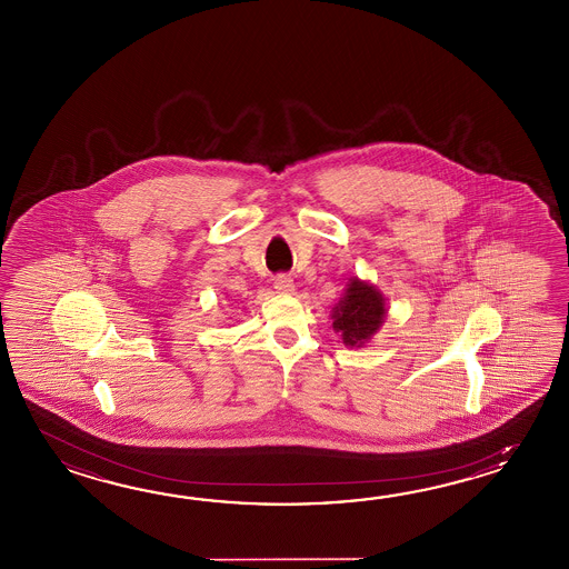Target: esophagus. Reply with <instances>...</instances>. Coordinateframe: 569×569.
<instances>
[{"label": "esophagus", "mask_w": 569, "mask_h": 569, "mask_svg": "<svg viewBox=\"0 0 569 569\" xmlns=\"http://www.w3.org/2000/svg\"><path fill=\"white\" fill-rule=\"evenodd\" d=\"M274 289L279 290V292H292L295 290V282H292L289 274H279L274 279Z\"/></svg>", "instance_id": "obj_1"}]
</instances>
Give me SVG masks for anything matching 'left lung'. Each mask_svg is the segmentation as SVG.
Returning <instances> with one entry per match:
<instances>
[{
  "label": "left lung",
  "mask_w": 569,
  "mask_h": 569,
  "mask_svg": "<svg viewBox=\"0 0 569 569\" xmlns=\"http://www.w3.org/2000/svg\"><path fill=\"white\" fill-rule=\"evenodd\" d=\"M387 313L382 295L362 280L351 279L343 301L333 309V329L350 348L372 338Z\"/></svg>",
  "instance_id": "8db88e82"
}]
</instances>
